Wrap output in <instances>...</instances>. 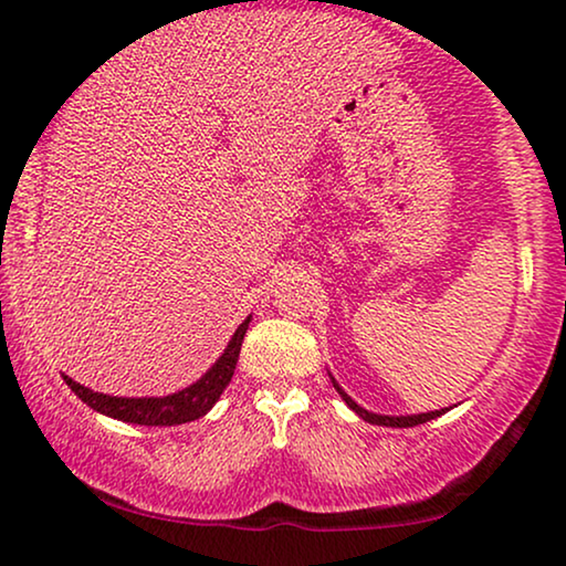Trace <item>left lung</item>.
Masks as SVG:
<instances>
[{
	"mask_svg": "<svg viewBox=\"0 0 566 566\" xmlns=\"http://www.w3.org/2000/svg\"><path fill=\"white\" fill-rule=\"evenodd\" d=\"M332 384H335V389L343 394V399H345V405L353 409L355 415H360L363 420L366 422H370V424H386V428H415V424H422V422H428V420H436V417H440L446 412V409H436V412H428V415H409V417H389V415H374V412H368V409H363L360 405H355V401L347 397V394L339 389L337 386V381L335 378H332Z\"/></svg>",
	"mask_w": 566,
	"mask_h": 566,
	"instance_id": "8db88e82",
	"label": "left lung"
}]
</instances>
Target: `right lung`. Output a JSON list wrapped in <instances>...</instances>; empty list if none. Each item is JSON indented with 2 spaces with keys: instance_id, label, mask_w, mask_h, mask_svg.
Returning <instances> with one entry per match:
<instances>
[{
  "instance_id": "add662e5",
  "label": "right lung",
  "mask_w": 566,
  "mask_h": 566,
  "mask_svg": "<svg viewBox=\"0 0 566 566\" xmlns=\"http://www.w3.org/2000/svg\"><path fill=\"white\" fill-rule=\"evenodd\" d=\"M250 327V316L239 324L234 337L229 339L227 350L219 360L208 368V374L196 381L188 389L169 394V397H142V399H128V397H111V394L92 391L87 386L72 381V378L64 376L69 389H72L76 397H80L84 405L97 409L107 417H115V420L134 422V424H149V428H169V424H182L192 422L198 417H203L208 409H211L216 401H219L221 391L227 389L231 376H234L239 350H242L244 332Z\"/></svg>"
}]
</instances>
